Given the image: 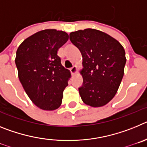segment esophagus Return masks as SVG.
<instances>
[{"instance_id":"obj_1","label":"esophagus","mask_w":147,"mask_h":147,"mask_svg":"<svg viewBox=\"0 0 147 147\" xmlns=\"http://www.w3.org/2000/svg\"><path fill=\"white\" fill-rule=\"evenodd\" d=\"M76 71H77V67H76V66H75V65L73 66V67L71 68V71L73 74H74L76 72Z\"/></svg>"}]
</instances>
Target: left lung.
<instances>
[{
  "label": "left lung",
  "instance_id": "8db88e82",
  "mask_svg": "<svg viewBox=\"0 0 147 147\" xmlns=\"http://www.w3.org/2000/svg\"><path fill=\"white\" fill-rule=\"evenodd\" d=\"M70 40L82 55L83 83L79 92L83 102L104 106L113 98L124 76V48L110 35L93 28L71 32Z\"/></svg>",
  "mask_w": 147,
  "mask_h": 147
}]
</instances>
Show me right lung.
Instances as JSON below:
<instances>
[{"label": "right lung", "instance_id": "right-lung-1", "mask_svg": "<svg viewBox=\"0 0 147 147\" xmlns=\"http://www.w3.org/2000/svg\"><path fill=\"white\" fill-rule=\"evenodd\" d=\"M68 40L62 31L45 29L26 39L18 47L15 64L26 93L45 110L57 109L71 73L61 64L57 51Z\"/></svg>", "mask_w": 147, "mask_h": 147}]
</instances>
